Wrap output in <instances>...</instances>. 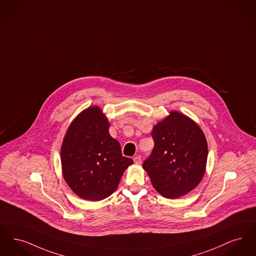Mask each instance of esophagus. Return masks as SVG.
<instances>
[{
	"label": "esophagus",
	"mask_w": 256,
	"mask_h": 256,
	"mask_svg": "<svg viewBox=\"0 0 256 256\" xmlns=\"http://www.w3.org/2000/svg\"><path fill=\"white\" fill-rule=\"evenodd\" d=\"M133 160L136 164H142V158H140V156H134Z\"/></svg>",
	"instance_id": "1"
}]
</instances>
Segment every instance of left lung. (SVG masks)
<instances>
[{"label": "left lung", "instance_id": "8db88e82", "mask_svg": "<svg viewBox=\"0 0 256 256\" xmlns=\"http://www.w3.org/2000/svg\"><path fill=\"white\" fill-rule=\"evenodd\" d=\"M154 148L144 169L166 198L186 195L200 184L208 160V142L199 125L178 112L154 126Z\"/></svg>", "mask_w": 256, "mask_h": 256}]
</instances>
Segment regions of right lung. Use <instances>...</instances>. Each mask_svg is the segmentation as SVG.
<instances>
[{"instance_id":"add662e5","label":"right lung","mask_w":256,"mask_h":256,"mask_svg":"<svg viewBox=\"0 0 256 256\" xmlns=\"http://www.w3.org/2000/svg\"><path fill=\"white\" fill-rule=\"evenodd\" d=\"M110 123L92 106L70 123L61 147L63 176L82 199L101 200L118 188L124 171L133 164L123 156L120 142L109 134Z\"/></svg>"}]
</instances>
